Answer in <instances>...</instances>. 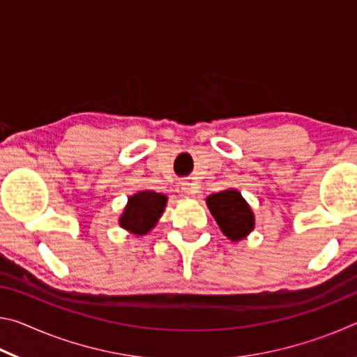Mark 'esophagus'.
Masks as SVG:
<instances>
[{"label": "esophagus", "instance_id": "1", "mask_svg": "<svg viewBox=\"0 0 357 357\" xmlns=\"http://www.w3.org/2000/svg\"><path fill=\"white\" fill-rule=\"evenodd\" d=\"M178 192H179L181 197H190V195H193V193H195V189H193L192 183H179Z\"/></svg>", "mask_w": 357, "mask_h": 357}]
</instances>
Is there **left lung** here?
I'll return each instance as SVG.
<instances>
[{
  "label": "left lung",
  "instance_id": "left-lung-1",
  "mask_svg": "<svg viewBox=\"0 0 357 357\" xmlns=\"http://www.w3.org/2000/svg\"><path fill=\"white\" fill-rule=\"evenodd\" d=\"M211 214L228 239L241 241L255 227V215L241 192L227 189L211 193L206 198Z\"/></svg>",
  "mask_w": 357,
  "mask_h": 357
}]
</instances>
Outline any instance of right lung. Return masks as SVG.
Returning <instances> with one entry per match:
<instances>
[{"instance_id": "right-lung-1", "label": "right lung", "mask_w": 357, "mask_h": 357, "mask_svg": "<svg viewBox=\"0 0 357 357\" xmlns=\"http://www.w3.org/2000/svg\"><path fill=\"white\" fill-rule=\"evenodd\" d=\"M168 198L164 193L153 190H142L129 197L124 213L119 217V225L128 231L138 234H146L155 227L157 220L164 214Z\"/></svg>"}]
</instances>
